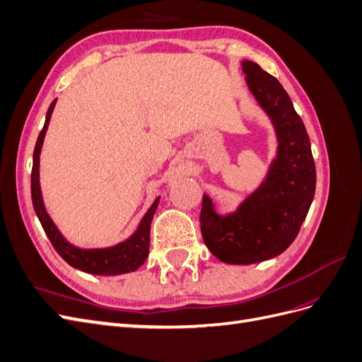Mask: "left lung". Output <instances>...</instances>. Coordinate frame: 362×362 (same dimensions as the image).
I'll list each match as a JSON object with an SVG mask.
<instances>
[{"mask_svg":"<svg viewBox=\"0 0 362 362\" xmlns=\"http://www.w3.org/2000/svg\"><path fill=\"white\" fill-rule=\"evenodd\" d=\"M242 64L250 92L275 125L279 145L267 180L235 213L216 214L204 194L202 238L211 254L228 264H254L282 254L299 234L315 192L310 137L288 93L257 63Z\"/></svg>","mask_w":362,"mask_h":362,"instance_id":"1","label":"left lung"}]
</instances>
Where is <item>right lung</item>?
I'll return each mask as SVG.
<instances>
[{
	"instance_id": "right-lung-1",
	"label": "right lung",
	"mask_w": 362,
	"mask_h": 362,
	"mask_svg": "<svg viewBox=\"0 0 362 362\" xmlns=\"http://www.w3.org/2000/svg\"><path fill=\"white\" fill-rule=\"evenodd\" d=\"M56 103L57 100H54L48 108L45 125H43L40 134L37 137L35 154H33L31 199H33V206H35V211L42 223L43 231L47 233L49 242L52 243L54 249L57 250V254L75 269L92 273V275H120V273L134 272L144 264L145 259L148 258L149 229H151L152 217H154L160 198L156 199V202L151 205L145 217L141 218V222L134 235H131L124 243L116 245L113 247H107V249H78L69 245L66 240L63 238L56 225L52 223L51 217L45 210V205H43V201H42L40 185H39V156H40L43 139H45V133L48 129L49 119Z\"/></svg>"
}]
</instances>
